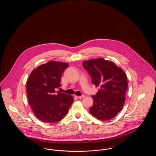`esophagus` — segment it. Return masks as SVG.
I'll return each mask as SVG.
<instances>
[{
    "mask_svg": "<svg viewBox=\"0 0 156 156\" xmlns=\"http://www.w3.org/2000/svg\"><path fill=\"white\" fill-rule=\"evenodd\" d=\"M76 97V98H77V99H82V98H83L85 96L84 95H82V96H75Z\"/></svg>",
    "mask_w": 156,
    "mask_h": 156,
    "instance_id": "obj_1",
    "label": "esophagus"
}]
</instances>
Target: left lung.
<instances>
[{"mask_svg": "<svg viewBox=\"0 0 156 156\" xmlns=\"http://www.w3.org/2000/svg\"><path fill=\"white\" fill-rule=\"evenodd\" d=\"M82 65L92 76V83L99 87L97 94L93 95L94 104L89 113L102 121L113 119L125 102L127 80L125 71L102 58L83 61Z\"/></svg>", "mask_w": 156, "mask_h": 156, "instance_id": "1", "label": "left lung"}]
</instances>
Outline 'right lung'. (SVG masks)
<instances>
[{
    "label": "right lung",
    "mask_w": 156,
    "mask_h": 156,
    "mask_svg": "<svg viewBox=\"0 0 156 156\" xmlns=\"http://www.w3.org/2000/svg\"><path fill=\"white\" fill-rule=\"evenodd\" d=\"M68 66L67 62L50 61L34 69L27 79L29 103L37 119L43 122H59L74 102L71 95L55 91L61 87V76Z\"/></svg>",
    "instance_id": "obj_1"
}]
</instances>
